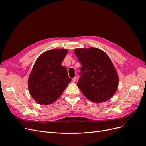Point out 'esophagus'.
Segmentation results:
<instances>
[{
    "mask_svg": "<svg viewBox=\"0 0 146 146\" xmlns=\"http://www.w3.org/2000/svg\"><path fill=\"white\" fill-rule=\"evenodd\" d=\"M77 77H74V78H72V81H73L74 82H76V80H77Z\"/></svg>",
    "mask_w": 146,
    "mask_h": 146,
    "instance_id": "34e87169",
    "label": "esophagus"
}]
</instances>
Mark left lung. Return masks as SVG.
Wrapping results in <instances>:
<instances>
[{"label":"left lung","mask_w":146,"mask_h":146,"mask_svg":"<svg viewBox=\"0 0 146 146\" xmlns=\"http://www.w3.org/2000/svg\"><path fill=\"white\" fill-rule=\"evenodd\" d=\"M74 53L82 64L77 83L83 95L92 102L102 103L115 94L119 77L111 59L99 48H76Z\"/></svg>","instance_id":"left-lung-1"}]
</instances>
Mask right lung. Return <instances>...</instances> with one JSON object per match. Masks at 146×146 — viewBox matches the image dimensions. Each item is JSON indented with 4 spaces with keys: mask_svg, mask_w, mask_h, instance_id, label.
<instances>
[{
    "mask_svg": "<svg viewBox=\"0 0 146 146\" xmlns=\"http://www.w3.org/2000/svg\"><path fill=\"white\" fill-rule=\"evenodd\" d=\"M67 54L64 48L52 49L42 53L35 61L29 77L28 88L37 103L53 104L71 81L67 69L61 65Z\"/></svg>",
    "mask_w": 146,
    "mask_h": 146,
    "instance_id": "obj_1",
    "label": "right lung"
}]
</instances>
